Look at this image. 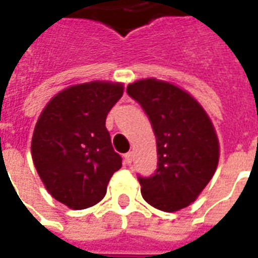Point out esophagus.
<instances>
[{
	"label": "esophagus",
	"mask_w": 258,
	"mask_h": 258,
	"mask_svg": "<svg viewBox=\"0 0 258 258\" xmlns=\"http://www.w3.org/2000/svg\"><path fill=\"white\" fill-rule=\"evenodd\" d=\"M133 160H134V153L133 152H128V153L124 155V162L127 163V164H131Z\"/></svg>",
	"instance_id": "1"
}]
</instances>
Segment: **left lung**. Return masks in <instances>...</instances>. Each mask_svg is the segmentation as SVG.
<instances>
[{
  "instance_id": "left-lung-1",
  "label": "left lung",
  "mask_w": 258,
  "mask_h": 258,
  "mask_svg": "<svg viewBox=\"0 0 258 258\" xmlns=\"http://www.w3.org/2000/svg\"><path fill=\"white\" fill-rule=\"evenodd\" d=\"M144 107L156 135L155 175L141 178L142 198L167 213L188 207L216 173L220 142L211 118L188 91L163 80H137L127 87Z\"/></svg>"
}]
</instances>
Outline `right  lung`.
<instances>
[{
  "mask_svg": "<svg viewBox=\"0 0 258 258\" xmlns=\"http://www.w3.org/2000/svg\"><path fill=\"white\" fill-rule=\"evenodd\" d=\"M123 83L94 80L53 95L38 116L31 157L45 189L69 209L99 203L121 167L106 116L123 96Z\"/></svg>",
  "mask_w": 258,
  "mask_h": 258,
  "instance_id": "obj_1",
  "label": "right lung"
}]
</instances>
